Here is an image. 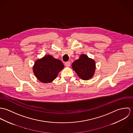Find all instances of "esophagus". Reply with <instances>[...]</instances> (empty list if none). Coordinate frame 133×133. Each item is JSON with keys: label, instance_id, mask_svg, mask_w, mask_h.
Listing matches in <instances>:
<instances>
[{"label": "esophagus", "instance_id": "obj_1", "mask_svg": "<svg viewBox=\"0 0 133 133\" xmlns=\"http://www.w3.org/2000/svg\"><path fill=\"white\" fill-rule=\"evenodd\" d=\"M65 66H66L69 67V66H70V65H71V63H70V61L65 62Z\"/></svg>", "mask_w": 133, "mask_h": 133}]
</instances>
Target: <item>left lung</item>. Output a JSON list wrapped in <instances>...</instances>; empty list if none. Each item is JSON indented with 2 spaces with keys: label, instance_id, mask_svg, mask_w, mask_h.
I'll use <instances>...</instances> for the list:
<instances>
[{
  "label": "left lung",
  "instance_id": "left-lung-1",
  "mask_svg": "<svg viewBox=\"0 0 133 133\" xmlns=\"http://www.w3.org/2000/svg\"><path fill=\"white\" fill-rule=\"evenodd\" d=\"M72 66L77 75L85 80H89L93 76L96 69L95 61L84 54L75 60Z\"/></svg>",
  "mask_w": 133,
  "mask_h": 133
}]
</instances>
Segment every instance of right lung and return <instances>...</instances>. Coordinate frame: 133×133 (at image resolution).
Listing matches in <instances>:
<instances>
[{
  "instance_id": "add662e5",
  "label": "right lung",
  "mask_w": 133,
  "mask_h": 133,
  "mask_svg": "<svg viewBox=\"0 0 133 133\" xmlns=\"http://www.w3.org/2000/svg\"><path fill=\"white\" fill-rule=\"evenodd\" d=\"M63 68L64 65L60 60L48 55L36 61L33 72L40 81L50 83L56 78Z\"/></svg>"
}]
</instances>
